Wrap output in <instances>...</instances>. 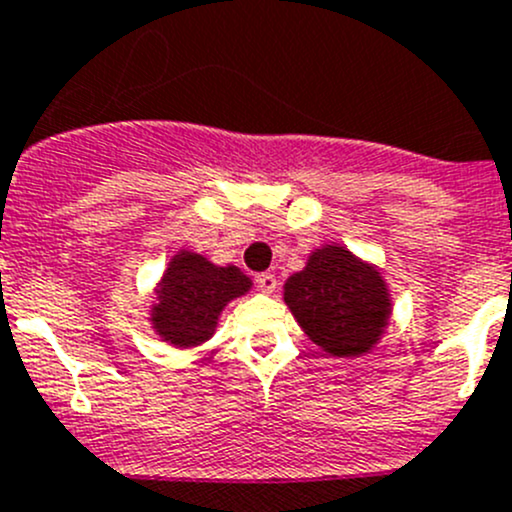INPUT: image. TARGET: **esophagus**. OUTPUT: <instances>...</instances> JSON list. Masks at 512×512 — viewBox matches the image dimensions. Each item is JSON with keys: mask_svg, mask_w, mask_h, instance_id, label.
Here are the masks:
<instances>
[{"mask_svg": "<svg viewBox=\"0 0 512 512\" xmlns=\"http://www.w3.org/2000/svg\"><path fill=\"white\" fill-rule=\"evenodd\" d=\"M257 287H260V292L272 294L277 289V277L272 272H262V275H257Z\"/></svg>", "mask_w": 512, "mask_h": 512, "instance_id": "34e87169", "label": "esophagus"}]
</instances>
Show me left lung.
<instances>
[{
  "instance_id": "left-lung-1",
  "label": "left lung",
  "mask_w": 512,
  "mask_h": 512,
  "mask_svg": "<svg viewBox=\"0 0 512 512\" xmlns=\"http://www.w3.org/2000/svg\"><path fill=\"white\" fill-rule=\"evenodd\" d=\"M285 304L322 352L354 359L369 354L391 319V294L379 267L332 242L309 255L285 282Z\"/></svg>"
}]
</instances>
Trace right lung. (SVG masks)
<instances>
[{"label":"right lung","instance_id":"right-lung-1","mask_svg":"<svg viewBox=\"0 0 512 512\" xmlns=\"http://www.w3.org/2000/svg\"><path fill=\"white\" fill-rule=\"evenodd\" d=\"M252 280L235 265H215L198 252L170 257L151 304L153 332L175 349H193L215 334L220 314L232 299L250 292Z\"/></svg>","mask_w":512,"mask_h":512}]
</instances>
